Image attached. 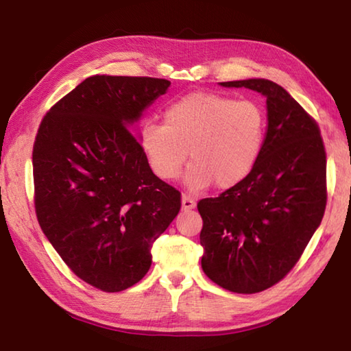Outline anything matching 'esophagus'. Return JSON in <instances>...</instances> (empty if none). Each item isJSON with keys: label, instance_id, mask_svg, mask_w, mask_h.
Segmentation results:
<instances>
[{"label": "esophagus", "instance_id": "1", "mask_svg": "<svg viewBox=\"0 0 351 351\" xmlns=\"http://www.w3.org/2000/svg\"><path fill=\"white\" fill-rule=\"evenodd\" d=\"M195 199L192 198V197H187V195H182V198H181V207H182V210H192V209H195Z\"/></svg>", "mask_w": 351, "mask_h": 351}]
</instances>
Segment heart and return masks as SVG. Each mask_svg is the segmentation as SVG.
<instances>
[{
	"label": "heart",
	"mask_w": 351,
	"mask_h": 351,
	"mask_svg": "<svg viewBox=\"0 0 351 351\" xmlns=\"http://www.w3.org/2000/svg\"><path fill=\"white\" fill-rule=\"evenodd\" d=\"M265 136L266 114L257 102L192 93L165 108L164 125L144 123L139 144L152 171L164 181L181 173L189 150L193 162L184 182L199 192L213 182L230 189L246 180L263 152Z\"/></svg>",
	"instance_id": "1"
}]
</instances>
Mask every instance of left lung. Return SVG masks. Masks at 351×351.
Listing matches in <instances>:
<instances>
[{"mask_svg": "<svg viewBox=\"0 0 351 351\" xmlns=\"http://www.w3.org/2000/svg\"><path fill=\"white\" fill-rule=\"evenodd\" d=\"M266 99L263 152L246 180L198 203L201 268L239 294L271 288L293 269L322 221L326 156L317 123L277 83L221 82Z\"/></svg>", "mask_w": 351, "mask_h": 351, "instance_id": "8db88e82", "label": "left lung"}]
</instances>
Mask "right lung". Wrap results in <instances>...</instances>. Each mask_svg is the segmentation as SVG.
<instances>
[{"mask_svg":"<svg viewBox=\"0 0 351 351\" xmlns=\"http://www.w3.org/2000/svg\"><path fill=\"white\" fill-rule=\"evenodd\" d=\"M169 86L91 75L52 106L35 138L41 230L77 277L106 293L147 274L153 243L181 209V193L153 173L132 133Z\"/></svg>","mask_w":351,"mask_h":351,"instance_id":"add662e5","label":"right lung"}]
</instances>
